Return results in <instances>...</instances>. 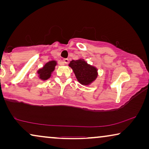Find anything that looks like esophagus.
I'll use <instances>...</instances> for the list:
<instances>
[{"instance_id": "obj_1", "label": "esophagus", "mask_w": 149, "mask_h": 149, "mask_svg": "<svg viewBox=\"0 0 149 149\" xmlns=\"http://www.w3.org/2000/svg\"><path fill=\"white\" fill-rule=\"evenodd\" d=\"M68 62H69V60H68V59H67V58L64 59V60H63V62H64V64H68Z\"/></svg>"}]
</instances>
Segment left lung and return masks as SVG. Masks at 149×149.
<instances>
[{
    "instance_id": "1",
    "label": "left lung",
    "mask_w": 149,
    "mask_h": 149,
    "mask_svg": "<svg viewBox=\"0 0 149 149\" xmlns=\"http://www.w3.org/2000/svg\"><path fill=\"white\" fill-rule=\"evenodd\" d=\"M68 66L72 69L77 81L83 85H89L97 77V68L87 64L84 59L70 61Z\"/></svg>"
}]
</instances>
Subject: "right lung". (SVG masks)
<instances>
[{
  "label": "right lung",
  "mask_w": 149,
  "mask_h": 149,
  "mask_svg": "<svg viewBox=\"0 0 149 149\" xmlns=\"http://www.w3.org/2000/svg\"><path fill=\"white\" fill-rule=\"evenodd\" d=\"M58 64L56 60H51L47 62L43 67L37 71L38 77L41 81H47L52 76L53 72L55 70V67Z\"/></svg>",
  "instance_id": "1"
}]
</instances>
